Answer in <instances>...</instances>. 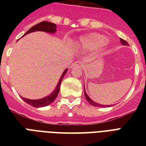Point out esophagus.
Returning <instances> with one entry per match:
<instances>
[{"label": "esophagus", "mask_w": 146, "mask_h": 146, "mask_svg": "<svg viewBox=\"0 0 146 146\" xmlns=\"http://www.w3.org/2000/svg\"><path fill=\"white\" fill-rule=\"evenodd\" d=\"M82 66H83L82 63H81L80 62H79V61H78V62H75L73 64V66H72L76 67V68H81V67H82Z\"/></svg>", "instance_id": "esophagus-1"}]
</instances>
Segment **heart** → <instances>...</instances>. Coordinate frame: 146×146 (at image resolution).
<instances>
[{
  "label": "heart",
  "mask_w": 146,
  "mask_h": 146,
  "mask_svg": "<svg viewBox=\"0 0 146 146\" xmlns=\"http://www.w3.org/2000/svg\"><path fill=\"white\" fill-rule=\"evenodd\" d=\"M106 43L107 40L105 36L93 33L81 36L77 41V45L84 49L95 51L104 47Z\"/></svg>",
  "instance_id": "1"
}]
</instances>
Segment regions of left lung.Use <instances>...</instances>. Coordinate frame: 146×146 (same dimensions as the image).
I'll return each instance as SVG.
<instances>
[{
	"label": "left lung",
	"mask_w": 146,
	"mask_h": 146,
	"mask_svg": "<svg viewBox=\"0 0 146 146\" xmlns=\"http://www.w3.org/2000/svg\"><path fill=\"white\" fill-rule=\"evenodd\" d=\"M120 42H121V44L123 45H125V46H128V44H127V42L125 41L124 40H123V39H120ZM84 95H85V98L87 99V101L88 102V103L92 105V106H98V107H110L111 106H113V105H102V104H98L96 102L93 101L92 98H90L88 96V95L87 94V92H85V88H84Z\"/></svg>",
	"instance_id": "left-lung-1"
}]
</instances>
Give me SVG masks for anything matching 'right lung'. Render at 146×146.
Instances as JSON below:
<instances>
[{
    "label": "right lung",
    "instance_id": "1",
    "mask_svg": "<svg viewBox=\"0 0 146 146\" xmlns=\"http://www.w3.org/2000/svg\"><path fill=\"white\" fill-rule=\"evenodd\" d=\"M56 27H56V25L54 23L44 21V22H41V23L35 25V26H33V27H31L30 30L24 34L23 36L27 35L28 33L36 32V31H42V32H46V33H56ZM67 70H68V69H66V70H64V72L62 74V76H60L59 80H58V84L55 87L54 90L51 92L50 95H48V96H45L44 98H40V99H29V98H23L22 96H21V98H23V101L26 102L27 104L30 105V106H32L33 107H44V106H47L48 105H50L54 101V99L57 97L58 94L59 92V89H60L61 83L62 81L64 76L67 73Z\"/></svg>",
    "mask_w": 146,
    "mask_h": 146
}]
</instances>
